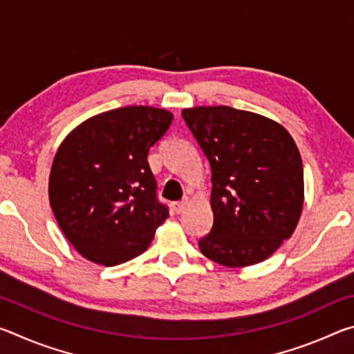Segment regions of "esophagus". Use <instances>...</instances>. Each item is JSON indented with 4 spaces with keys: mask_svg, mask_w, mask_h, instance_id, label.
Returning <instances> with one entry per match:
<instances>
[{
    "mask_svg": "<svg viewBox=\"0 0 354 354\" xmlns=\"http://www.w3.org/2000/svg\"><path fill=\"white\" fill-rule=\"evenodd\" d=\"M185 207H187V201H179L173 205V211H175V214H183Z\"/></svg>",
    "mask_w": 354,
    "mask_h": 354,
    "instance_id": "obj_1",
    "label": "esophagus"
}]
</instances>
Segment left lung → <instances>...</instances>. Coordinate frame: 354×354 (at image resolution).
I'll return each mask as SVG.
<instances>
[{
	"label": "left lung",
	"mask_w": 354,
	"mask_h": 354,
	"mask_svg": "<svg viewBox=\"0 0 354 354\" xmlns=\"http://www.w3.org/2000/svg\"><path fill=\"white\" fill-rule=\"evenodd\" d=\"M183 117L211 164L214 225L200 239L207 259L227 268L270 257L303 212V162L283 124L230 106H196Z\"/></svg>",
	"instance_id": "1"
}]
</instances>
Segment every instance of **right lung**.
Wrapping results in <instances>:
<instances>
[{"instance_id": "add662e5", "label": "right lung", "mask_w": 354, "mask_h": 354, "mask_svg": "<svg viewBox=\"0 0 354 354\" xmlns=\"http://www.w3.org/2000/svg\"><path fill=\"white\" fill-rule=\"evenodd\" d=\"M173 113L118 107L71 129L53 159L48 196L67 241L87 261L112 267L134 259L170 217L156 198L148 151Z\"/></svg>"}]
</instances>
